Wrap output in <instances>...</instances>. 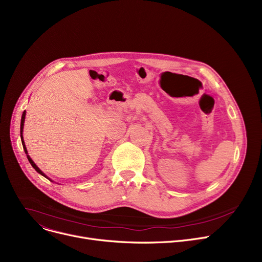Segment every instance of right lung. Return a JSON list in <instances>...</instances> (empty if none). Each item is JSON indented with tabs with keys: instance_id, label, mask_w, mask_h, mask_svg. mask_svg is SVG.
Returning <instances> with one entry per match:
<instances>
[{
	"instance_id": "add662e5",
	"label": "right lung",
	"mask_w": 262,
	"mask_h": 262,
	"mask_svg": "<svg viewBox=\"0 0 262 262\" xmlns=\"http://www.w3.org/2000/svg\"><path fill=\"white\" fill-rule=\"evenodd\" d=\"M24 119H25V112H23V114H22V118H21V134H22V130H23V125H24ZM21 139H22V144H23V148H24V152L27 154V150H26V147H25V144H24V141H23V138H22V135H21ZM27 159H29V161H30V163L32 164V167L39 173V174H41L42 176H45V177H47L45 174H43V172L41 171L36 164H35V162L32 160V158L27 155Z\"/></svg>"
}]
</instances>
